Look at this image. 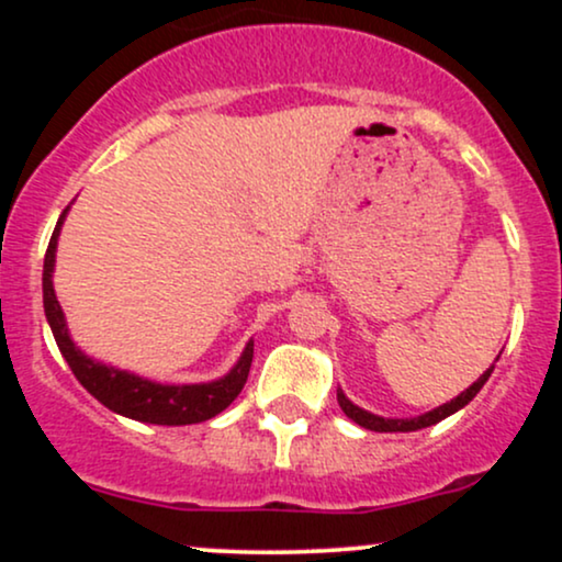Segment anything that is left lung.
<instances>
[{
  "mask_svg": "<svg viewBox=\"0 0 562 562\" xmlns=\"http://www.w3.org/2000/svg\"><path fill=\"white\" fill-rule=\"evenodd\" d=\"M496 359H499V357H496ZM492 372H494V364L488 367V370L483 372V375L475 380L470 389L462 391L460 396H454L451 402L436 406V409L425 412V415H417V417H380V415H372V412H367V409H362V406L353 404L351 398H348L340 389H338V404H340V409L346 412V417H351L353 423L362 425V428H367V430H375V434H409V430L430 428V425L447 420L449 415H454V412H460L462 406H468L475 398V393L483 389V383L492 378Z\"/></svg>",
  "mask_w": 562,
  "mask_h": 562,
  "instance_id": "8db88e82",
  "label": "left lung"
}]
</instances>
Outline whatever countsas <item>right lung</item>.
<instances>
[{
	"mask_svg": "<svg viewBox=\"0 0 562 562\" xmlns=\"http://www.w3.org/2000/svg\"><path fill=\"white\" fill-rule=\"evenodd\" d=\"M70 209V205H68ZM68 209L57 218V227L49 240L47 256H44V274H42V290H44V314H47L49 327L57 340V348L66 357V362L79 383L87 389L100 404L115 415L132 417L139 423L153 425H192L205 423L216 417L235 402L237 393L243 391L245 380H248L250 362H254V340H248L243 348L240 359L232 367L224 378L211 380V383H187V385H169L156 383L134 375L128 370H119V367L102 364L97 359L87 357L79 346L74 344L68 333L66 314H63L60 301L55 295L53 272H55V254H57V237H60L63 222H66Z\"/></svg>",
	"mask_w": 562,
	"mask_h": 562,
	"instance_id": "right-lung-1",
	"label": "right lung"
}]
</instances>
